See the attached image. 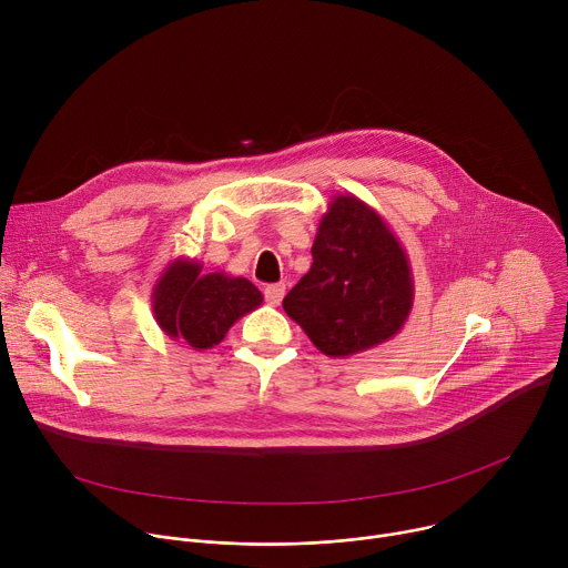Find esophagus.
<instances>
[{"instance_id":"esophagus-1","label":"esophagus","mask_w":568,"mask_h":568,"mask_svg":"<svg viewBox=\"0 0 568 568\" xmlns=\"http://www.w3.org/2000/svg\"><path fill=\"white\" fill-rule=\"evenodd\" d=\"M285 296V283H274V285H267L265 287V298L270 305H278Z\"/></svg>"}]
</instances>
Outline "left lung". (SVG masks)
Returning <instances> with one entry per match:
<instances>
[{
	"instance_id": "1",
	"label": "left lung",
	"mask_w": 568,
	"mask_h": 568,
	"mask_svg": "<svg viewBox=\"0 0 568 568\" xmlns=\"http://www.w3.org/2000/svg\"><path fill=\"white\" fill-rule=\"evenodd\" d=\"M414 307L407 252L359 197L335 195L323 213L310 272L283 310L328 357H351L393 339Z\"/></svg>"
}]
</instances>
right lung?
<instances>
[{
    "label": "right lung",
    "instance_id": "obj_1",
    "mask_svg": "<svg viewBox=\"0 0 568 568\" xmlns=\"http://www.w3.org/2000/svg\"><path fill=\"white\" fill-rule=\"evenodd\" d=\"M261 290L242 276L202 274V263L175 258L152 287L156 326L195 351L217 346L233 323L261 307Z\"/></svg>",
    "mask_w": 568,
    "mask_h": 568
}]
</instances>
